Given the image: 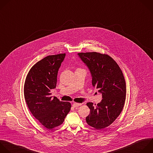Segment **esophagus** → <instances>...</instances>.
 Returning <instances> with one entry per match:
<instances>
[{
  "instance_id": "esophagus-1",
  "label": "esophagus",
  "mask_w": 153,
  "mask_h": 153,
  "mask_svg": "<svg viewBox=\"0 0 153 153\" xmlns=\"http://www.w3.org/2000/svg\"><path fill=\"white\" fill-rule=\"evenodd\" d=\"M82 105V103H74L73 104V106L74 108H77V107H79V106H80Z\"/></svg>"
}]
</instances>
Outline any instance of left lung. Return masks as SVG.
I'll use <instances>...</instances> for the list:
<instances>
[{"label":"left lung","instance_id":"obj_1","mask_svg":"<svg viewBox=\"0 0 153 153\" xmlns=\"http://www.w3.org/2000/svg\"><path fill=\"white\" fill-rule=\"evenodd\" d=\"M77 55L90 71L92 86L102 94L103 99L95 106L87 103L90 114L86 118L88 125L101 130L111 125L123 109L126 95L124 77L117 63L108 55L97 52Z\"/></svg>","mask_w":153,"mask_h":153}]
</instances>
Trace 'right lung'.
Segmentation results:
<instances>
[{"mask_svg":"<svg viewBox=\"0 0 153 153\" xmlns=\"http://www.w3.org/2000/svg\"><path fill=\"white\" fill-rule=\"evenodd\" d=\"M65 53L50 55L36 62L29 70L24 85L26 102L33 116L47 129L61 125L71 109V104L52 98L59 68Z\"/></svg>","mask_w":153,"mask_h":153,"instance_id":"right-lung-1","label":"right lung"}]
</instances>
